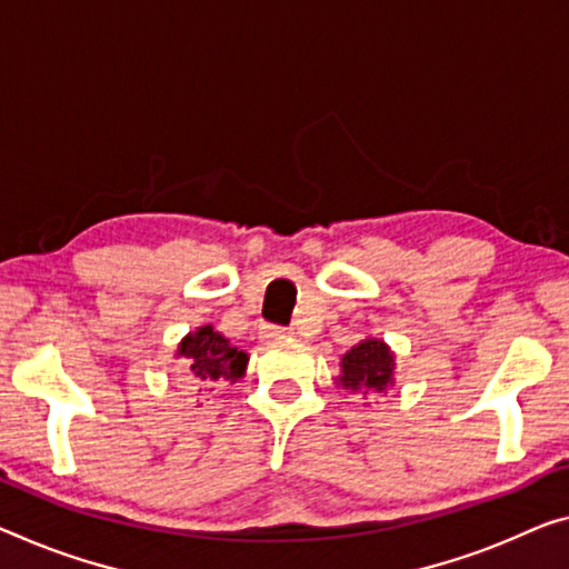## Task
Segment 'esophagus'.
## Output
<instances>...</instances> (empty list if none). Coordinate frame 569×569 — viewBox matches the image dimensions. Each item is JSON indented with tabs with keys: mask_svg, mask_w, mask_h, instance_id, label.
<instances>
[{
	"mask_svg": "<svg viewBox=\"0 0 569 569\" xmlns=\"http://www.w3.org/2000/svg\"><path fill=\"white\" fill-rule=\"evenodd\" d=\"M259 338L264 340V343H274V340H284V338H290V330H287V328H279V326H264V328H261Z\"/></svg>",
	"mask_w": 569,
	"mask_h": 569,
	"instance_id": "1",
	"label": "esophagus"
}]
</instances>
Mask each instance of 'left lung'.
I'll use <instances>...</instances> for the list:
<instances>
[{
  "instance_id": "obj_1",
  "label": "left lung",
  "mask_w": 569,
  "mask_h": 569,
  "mask_svg": "<svg viewBox=\"0 0 569 569\" xmlns=\"http://www.w3.org/2000/svg\"><path fill=\"white\" fill-rule=\"evenodd\" d=\"M395 353L379 338H366L340 358L338 387L361 395H387L395 387Z\"/></svg>"
}]
</instances>
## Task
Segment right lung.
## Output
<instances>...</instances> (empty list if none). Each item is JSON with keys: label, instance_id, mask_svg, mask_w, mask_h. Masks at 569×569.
I'll use <instances>...</instances> for the list:
<instances>
[{"label": "right lung", "instance_id": "1", "mask_svg": "<svg viewBox=\"0 0 569 569\" xmlns=\"http://www.w3.org/2000/svg\"><path fill=\"white\" fill-rule=\"evenodd\" d=\"M180 366L198 383L229 381L236 383L247 373L249 356L233 348L229 338H223L213 326H200L193 333L180 340L178 353Z\"/></svg>", "mask_w": 569, "mask_h": 569}]
</instances>
